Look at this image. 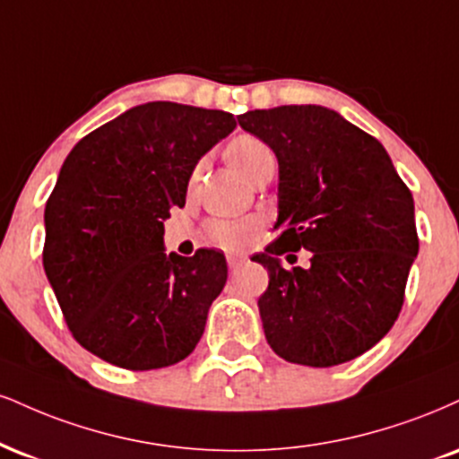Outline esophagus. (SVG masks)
Instances as JSON below:
<instances>
[{
	"mask_svg": "<svg viewBox=\"0 0 459 459\" xmlns=\"http://www.w3.org/2000/svg\"><path fill=\"white\" fill-rule=\"evenodd\" d=\"M226 263H229L230 272H237L239 267H244V264L247 263V258L244 256V254H229V256H226Z\"/></svg>",
	"mask_w": 459,
	"mask_h": 459,
	"instance_id": "34e87169",
	"label": "esophagus"
}]
</instances>
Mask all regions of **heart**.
I'll use <instances>...</instances> for the list:
<instances>
[{
	"label": "heart",
	"mask_w": 459,
	"mask_h": 459,
	"mask_svg": "<svg viewBox=\"0 0 459 459\" xmlns=\"http://www.w3.org/2000/svg\"><path fill=\"white\" fill-rule=\"evenodd\" d=\"M226 158L247 181H256L263 173L275 169L273 149L261 136L246 134V132L230 139L229 145H226ZM258 229H261V222L256 218H215L212 222H207L205 233L213 246L235 252L250 244Z\"/></svg>",
	"instance_id": "1"
}]
</instances>
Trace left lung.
<instances>
[{
	"label": "left lung",
	"mask_w": 459,
	"mask_h": 459,
	"mask_svg": "<svg viewBox=\"0 0 459 459\" xmlns=\"http://www.w3.org/2000/svg\"><path fill=\"white\" fill-rule=\"evenodd\" d=\"M280 164L278 239L252 256L269 272L258 299L275 355L331 368L372 349L404 306L419 252L415 201L385 147L335 110L290 104L237 115ZM310 249L311 267L279 256Z\"/></svg>",
	"instance_id": "obj_1"
}]
</instances>
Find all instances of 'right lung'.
Wrapping results in <instances>:
<instances>
[{
  "label": "right lung",
  "instance_id": "right-lung-1",
  "mask_svg": "<svg viewBox=\"0 0 459 459\" xmlns=\"http://www.w3.org/2000/svg\"><path fill=\"white\" fill-rule=\"evenodd\" d=\"M235 126L224 110L147 102L68 153L44 209L42 264L82 349L134 372L195 351L229 269L215 250L164 254L162 220Z\"/></svg>",
  "mask_w": 459,
  "mask_h": 459
}]
</instances>
